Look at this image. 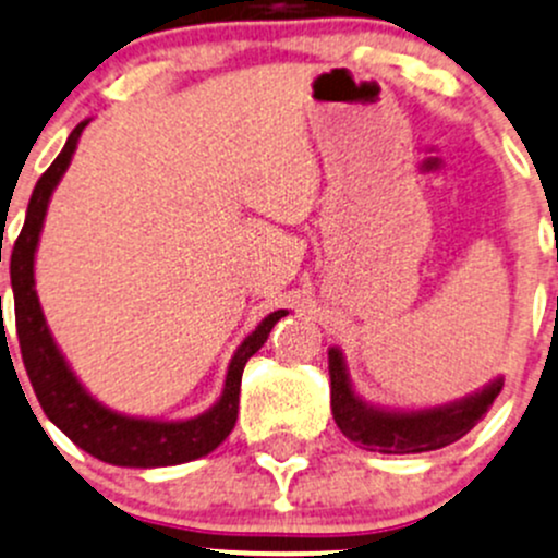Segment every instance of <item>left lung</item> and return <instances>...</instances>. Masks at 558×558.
Masks as SVG:
<instances>
[{
  "mask_svg": "<svg viewBox=\"0 0 558 558\" xmlns=\"http://www.w3.org/2000/svg\"><path fill=\"white\" fill-rule=\"evenodd\" d=\"M331 374V414L339 430L368 451L383 454H417L460 441L489 412L502 390V377L492 379L471 396L430 409H385L366 403L353 390L348 363L339 348L328 350Z\"/></svg>",
  "mask_w": 558,
  "mask_h": 558,
  "instance_id": "1",
  "label": "left lung"
}]
</instances>
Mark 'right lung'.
<instances>
[{"label": "right lung", "instance_id": "add662e5", "mask_svg": "<svg viewBox=\"0 0 558 558\" xmlns=\"http://www.w3.org/2000/svg\"><path fill=\"white\" fill-rule=\"evenodd\" d=\"M90 120L80 122L72 136L63 144L61 155L52 160V166L37 181L28 201L26 221L17 234L10 256V280H13L15 296V328L17 342H21L23 366H26L28 379H32L37 401L47 414V420L66 433L80 449L109 465L122 468H168L181 465V462L197 460L214 451L232 433L234 420H238L240 403V379L248 357L267 342L269 331L278 324L286 310H275L262 320L248 337L234 350L230 368H227L225 390L219 401L208 412L197 414L192 420H151V417H131L114 409L104 407L101 401L85 390L77 374L66 363L50 328H47L45 313L39 307L37 289H34V256H37L39 234L50 205L52 190L58 186L61 175L66 173L72 162L77 141Z\"/></svg>", "mask_w": 558, "mask_h": 558}]
</instances>
